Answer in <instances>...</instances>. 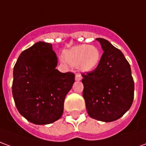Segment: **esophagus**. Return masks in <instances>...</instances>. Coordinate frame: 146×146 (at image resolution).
I'll use <instances>...</instances> for the list:
<instances>
[{
	"mask_svg": "<svg viewBox=\"0 0 146 146\" xmlns=\"http://www.w3.org/2000/svg\"><path fill=\"white\" fill-rule=\"evenodd\" d=\"M82 79V76L80 74H76V76H75V80H76V81H80V80H81Z\"/></svg>",
	"mask_w": 146,
	"mask_h": 146,
	"instance_id": "obj_1",
	"label": "esophagus"
}]
</instances>
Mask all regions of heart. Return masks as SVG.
Returning <instances> with one entry per match:
<instances>
[{"label":"heart","instance_id":"heart-1","mask_svg":"<svg viewBox=\"0 0 146 146\" xmlns=\"http://www.w3.org/2000/svg\"><path fill=\"white\" fill-rule=\"evenodd\" d=\"M60 60L63 63L75 66L83 73L92 72L99 66L102 54L95 45L79 44L63 51Z\"/></svg>","mask_w":146,"mask_h":146}]
</instances>
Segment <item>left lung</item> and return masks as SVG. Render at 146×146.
Wrapping results in <instances>:
<instances>
[{"label": "left lung", "instance_id": "8db88e82", "mask_svg": "<svg viewBox=\"0 0 146 146\" xmlns=\"http://www.w3.org/2000/svg\"><path fill=\"white\" fill-rule=\"evenodd\" d=\"M96 40L104 52L99 66L82 74L83 96L90 117L112 122L131 108L135 84L130 64L121 51L106 39Z\"/></svg>", "mask_w": 146, "mask_h": 146}]
</instances>
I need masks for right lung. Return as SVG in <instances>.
<instances>
[{"mask_svg":"<svg viewBox=\"0 0 146 146\" xmlns=\"http://www.w3.org/2000/svg\"><path fill=\"white\" fill-rule=\"evenodd\" d=\"M57 64L52 45L39 41L23 51L15 65V103L21 115L34 124H49L62 116L65 98L75 76L59 72Z\"/></svg>","mask_w":146,"mask_h":146,"instance_id":"right-lung-1","label":"right lung"}]
</instances>
